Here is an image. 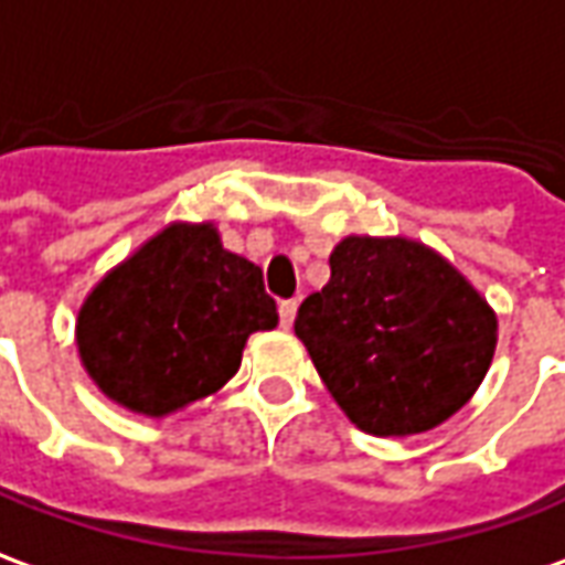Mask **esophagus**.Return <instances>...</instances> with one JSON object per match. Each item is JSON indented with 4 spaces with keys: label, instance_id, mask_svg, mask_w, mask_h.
Instances as JSON below:
<instances>
[{
    "label": "esophagus",
    "instance_id": "obj_1",
    "mask_svg": "<svg viewBox=\"0 0 565 565\" xmlns=\"http://www.w3.org/2000/svg\"><path fill=\"white\" fill-rule=\"evenodd\" d=\"M295 313H298V301H282L279 305V322H282V329H291Z\"/></svg>",
    "mask_w": 565,
    "mask_h": 565
}]
</instances>
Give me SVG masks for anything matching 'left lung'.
I'll use <instances>...</instances> for the list:
<instances>
[{"mask_svg": "<svg viewBox=\"0 0 565 565\" xmlns=\"http://www.w3.org/2000/svg\"><path fill=\"white\" fill-rule=\"evenodd\" d=\"M332 276L298 307L295 334L350 422L412 437L452 418L483 384L498 317L468 276L408 236L350 233Z\"/></svg>", "mask_w": 565, "mask_h": 565, "instance_id": "left-lung-1", "label": "left lung"}]
</instances>
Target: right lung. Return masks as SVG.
<instances>
[{"instance_id":"1","label":"right lung","mask_w":565,"mask_h":565,"mask_svg":"<svg viewBox=\"0 0 565 565\" xmlns=\"http://www.w3.org/2000/svg\"><path fill=\"white\" fill-rule=\"evenodd\" d=\"M279 322L258 264L215 221H171L97 279L76 313L82 369L116 406L169 418L217 394L248 334Z\"/></svg>"}]
</instances>
